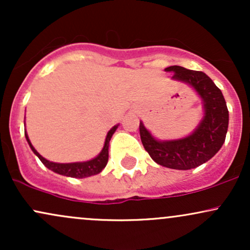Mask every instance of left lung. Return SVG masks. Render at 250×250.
I'll use <instances>...</instances> for the list:
<instances>
[{"mask_svg": "<svg viewBox=\"0 0 250 250\" xmlns=\"http://www.w3.org/2000/svg\"><path fill=\"white\" fill-rule=\"evenodd\" d=\"M165 71L173 73L171 80L193 88L202 101L203 116L193 133L176 140H157L140 121L143 147L157 165L177 170H188L203 165L225 143L229 114L222 93L202 71L171 65Z\"/></svg>", "mask_w": 250, "mask_h": 250, "instance_id": "obj_1", "label": "left lung"}]
</instances>
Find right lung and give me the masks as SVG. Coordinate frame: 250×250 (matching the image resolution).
Masks as SVG:
<instances>
[{
	"mask_svg": "<svg viewBox=\"0 0 250 250\" xmlns=\"http://www.w3.org/2000/svg\"><path fill=\"white\" fill-rule=\"evenodd\" d=\"M119 125H114L110 130L108 131L107 136H105V141L104 145H103L102 150L100 151V154L97 156L94 157V159L88 160V161H83V162H71V163H57V162H51L49 160L44 159L42 155H40V153H37V150L33 147L31 145L29 137H28L27 130H24V136L27 139L28 145L33 153L41 160V162L48 169L53 170L54 173L63 175V176H68V177H75V179H84V177H89L93 176V175H96L104 169L105 166H107L108 162V157H109V142H110L111 136L113 134L115 133Z\"/></svg>",
	"mask_w": 250,
	"mask_h": 250,
	"instance_id": "right-lung-1",
	"label": "right lung"
}]
</instances>
